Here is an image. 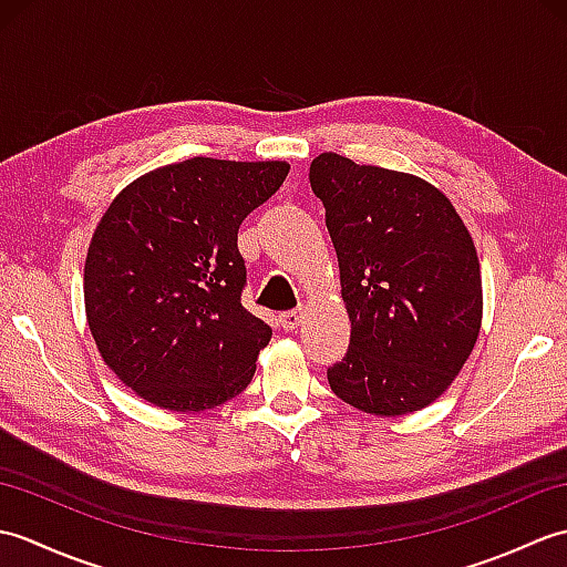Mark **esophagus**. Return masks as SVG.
<instances>
[{"instance_id":"34e87169","label":"esophagus","mask_w":567,"mask_h":567,"mask_svg":"<svg viewBox=\"0 0 567 567\" xmlns=\"http://www.w3.org/2000/svg\"><path fill=\"white\" fill-rule=\"evenodd\" d=\"M302 321H305V309H290V311H282V315H280V323H282L285 331L299 329V327H302Z\"/></svg>"}]
</instances>
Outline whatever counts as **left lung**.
<instances>
[{
	"instance_id": "8db88e82",
	"label": "left lung",
	"mask_w": 567,
	"mask_h": 567,
	"mask_svg": "<svg viewBox=\"0 0 567 567\" xmlns=\"http://www.w3.org/2000/svg\"><path fill=\"white\" fill-rule=\"evenodd\" d=\"M309 183L327 207L351 319L331 390L365 414L419 412L451 388L483 327L473 236L453 202L412 173L321 153Z\"/></svg>"
}]
</instances>
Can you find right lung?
Instances as JSON below:
<instances>
[{"label": "right lung", "mask_w": 567, "mask_h": 567, "mask_svg": "<svg viewBox=\"0 0 567 567\" xmlns=\"http://www.w3.org/2000/svg\"><path fill=\"white\" fill-rule=\"evenodd\" d=\"M285 161L189 158L112 199L84 258V315L102 360L171 412L248 388L272 329L240 305L238 226L285 183Z\"/></svg>", "instance_id": "1"}]
</instances>
